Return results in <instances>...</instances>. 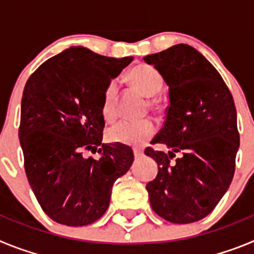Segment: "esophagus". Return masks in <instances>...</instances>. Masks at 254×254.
I'll return each instance as SVG.
<instances>
[{
  "mask_svg": "<svg viewBox=\"0 0 254 254\" xmlns=\"http://www.w3.org/2000/svg\"><path fill=\"white\" fill-rule=\"evenodd\" d=\"M133 155H134V158H136V159L141 158V156H142V155H143V150H141V149H134V150H133Z\"/></svg>",
  "mask_w": 254,
  "mask_h": 254,
  "instance_id": "34e87169",
  "label": "esophagus"
}]
</instances>
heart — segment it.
Returning <instances> with one entry per match:
<instances>
[{
    "instance_id": "1",
    "label": "heart",
    "mask_w": 254,
    "mask_h": 254,
    "mask_svg": "<svg viewBox=\"0 0 254 254\" xmlns=\"http://www.w3.org/2000/svg\"><path fill=\"white\" fill-rule=\"evenodd\" d=\"M132 82L147 96H155L163 87V77L152 66L138 64L129 73ZM118 81L112 80L103 94L102 113L105 120L112 121L117 116ZM156 133V123L150 118L145 120H123L116 123L108 131V138L112 142L127 146H142Z\"/></svg>"
}]
</instances>
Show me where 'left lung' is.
I'll return each mask as SVG.
<instances>
[{"mask_svg":"<svg viewBox=\"0 0 254 254\" xmlns=\"http://www.w3.org/2000/svg\"><path fill=\"white\" fill-rule=\"evenodd\" d=\"M169 86L163 128L145 154L158 163V176L146 185L150 205L160 217L190 224L207 216L233 181L239 149L232 93L212 64L193 47L177 44L143 57ZM177 152L181 156L171 159Z\"/></svg>","mask_w":254,"mask_h":254,"instance_id":"8db88e82","label":"left lung"}]
</instances>
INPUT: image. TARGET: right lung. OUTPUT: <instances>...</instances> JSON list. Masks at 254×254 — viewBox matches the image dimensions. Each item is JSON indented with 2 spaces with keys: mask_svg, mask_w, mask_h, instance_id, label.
I'll list each match as a JSON object with an SVG mask.
<instances>
[{
  "mask_svg": "<svg viewBox=\"0 0 254 254\" xmlns=\"http://www.w3.org/2000/svg\"><path fill=\"white\" fill-rule=\"evenodd\" d=\"M132 60L69 47L26 81L19 128L26 177L56 223L82 226L100 219L114 182L133 163L131 147L102 143L103 94ZM86 149H98L101 158H84Z\"/></svg>",
  "mask_w": 254,
  "mask_h": 254,
  "instance_id": "add662e5",
  "label": "right lung"
}]
</instances>
